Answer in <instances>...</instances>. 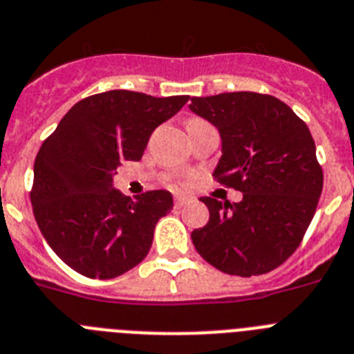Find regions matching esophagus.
Returning a JSON list of instances; mask_svg holds the SVG:
<instances>
[{
  "mask_svg": "<svg viewBox=\"0 0 354 354\" xmlns=\"http://www.w3.org/2000/svg\"><path fill=\"white\" fill-rule=\"evenodd\" d=\"M189 201H191L189 198H183V196H176V198H174V207H176V209H182V207H185Z\"/></svg>",
  "mask_w": 354,
  "mask_h": 354,
  "instance_id": "1",
  "label": "esophagus"
}]
</instances>
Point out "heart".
Listing matches in <instances>:
<instances>
[{
	"label": "heart",
	"instance_id": "b5f03b06",
	"mask_svg": "<svg viewBox=\"0 0 354 354\" xmlns=\"http://www.w3.org/2000/svg\"><path fill=\"white\" fill-rule=\"evenodd\" d=\"M200 122H205L201 120V118H191V120H187V124H200ZM185 182H180V185H183Z\"/></svg>",
	"mask_w": 354,
	"mask_h": 354
}]
</instances>
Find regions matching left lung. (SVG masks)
Listing matches in <instances>:
<instances>
[{
  "label": "left lung",
  "instance_id": "8db88e82",
  "mask_svg": "<svg viewBox=\"0 0 354 354\" xmlns=\"http://www.w3.org/2000/svg\"><path fill=\"white\" fill-rule=\"evenodd\" d=\"M189 108L221 135L214 180L243 192L239 203L201 198L210 218L191 234L196 250L228 275L272 272L299 248L322 194L310 129L283 100L255 91L192 97Z\"/></svg>",
  "mask_w": 354,
  "mask_h": 354
}]
</instances>
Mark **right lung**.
<instances>
[{
  "label": "right lung",
  "instance_id": "add662e5",
  "mask_svg": "<svg viewBox=\"0 0 354 354\" xmlns=\"http://www.w3.org/2000/svg\"><path fill=\"white\" fill-rule=\"evenodd\" d=\"M187 100L189 95L156 99L127 90L91 95L43 142L32 210L46 243L70 268L113 279L144 261L156 223L172 210V196L147 191L131 200L113 189V174L122 162H138L151 133Z\"/></svg>",
  "mask_w": 354,
  "mask_h": 354
}]
</instances>
